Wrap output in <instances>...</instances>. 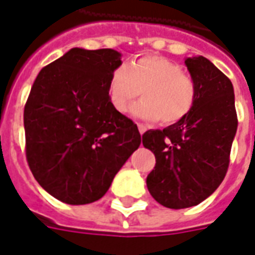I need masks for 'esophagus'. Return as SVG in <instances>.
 I'll return each mask as SVG.
<instances>
[{"label":"esophagus","instance_id":"obj_1","mask_svg":"<svg viewBox=\"0 0 255 255\" xmlns=\"http://www.w3.org/2000/svg\"><path fill=\"white\" fill-rule=\"evenodd\" d=\"M137 129H139V132H140L143 135V133L146 132L147 127H146V126H144V124H137Z\"/></svg>","mask_w":255,"mask_h":255}]
</instances>
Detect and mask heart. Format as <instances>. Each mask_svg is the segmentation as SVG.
Instances as JSON below:
<instances>
[{
    "mask_svg": "<svg viewBox=\"0 0 255 255\" xmlns=\"http://www.w3.org/2000/svg\"><path fill=\"white\" fill-rule=\"evenodd\" d=\"M142 89L144 99L131 112L144 120L161 119L165 124H174L192 112L197 100L193 78L184 73L182 66L161 55L139 56L113 70L107 88L109 103L118 112H127Z\"/></svg>",
    "mask_w": 255,
    "mask_h": 255,
    "instance_id": "1",
    "label": "heart"
}]
</instances>
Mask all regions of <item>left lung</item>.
I'll return each instance as SVG.
<instances>
[{
  "label": "left lung",
  "mask_w": 255,
  "mask_h": 255,
  "mask_svg": "<svg viewBox=\"0 0 255 255\" xmlns=\"http://www.w3.org/2000/svg\"><path fill=\"white\" fill-rule=\"evenodd\" d=\"M196 82L192 112L163 129L143 133V146L155 155L147 175L150 195L166 208L181 209L204 201L227 173L238 118L231 81L204 56L185 59Z\"/></svg>",
  "instance_id": "1"
}]
</instances>
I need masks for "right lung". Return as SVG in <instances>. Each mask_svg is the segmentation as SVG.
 I'll use <instances>...</instances> for the list:
<instances>
[{
    "mask_svg": "<svg viewBox=\"0 0 255 255\" xmlns=\"http://www.w3.org/2000/svg\"><path fill=\"white\" fill-rule=\"evenodd\" d=\"M122 65L111 48H71L40 70L24 108L32 174L55 199L82 205L101 199L142 137L113 108L109 75Z\"/></svg>",
    "mask_w": 255,
    "mask_h": 255,
    "instance_id": "right-lung-1",
    "label": "right lung"
}]
</instances>
